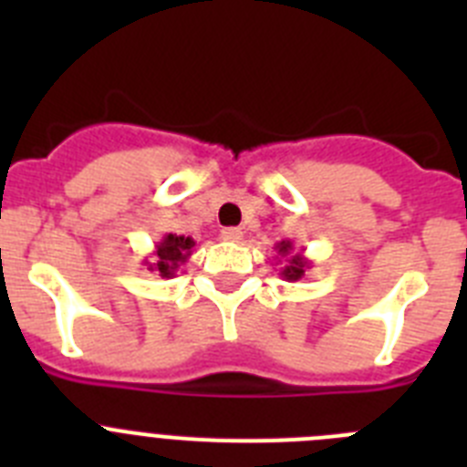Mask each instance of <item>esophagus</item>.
Wrapping results in <instances>:
<instances>
[{
	"mask_svg": "<svg viewBox=\"0 0 467 467\" xmlns=\"http://www.w3.org/2000/svg\"><path fill=\"white\" fill-rule=\"evenodd\" d=\"M243 238V231L238 226H226L222 229V241H229V243H238Z\"/></svg>",
	"mask_w": 467,
	"mask_h": 467,
	"instance_id": "34e87169",
	"label": "esophagus"
}]
</instances>
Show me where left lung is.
<instances>
[{
    "mask_svg": "<svg viewBox=\"0 0 467 467\" xmlns=\"http://www.w3.org/2000/svg\"><path fill=\"white\" fill-rule=\"evenodd\" d=\"M274 250L278 253V257H275V264H283V266H280V278L287 280V283L301 280V278H304V274H306V271L313 266L311 259L304 257V253H301V250L296 253L295 245H292V241L275 243Z\"/></svg>",
    "mask_w": 467,
    "mask_h": 467,
    "instance_id": "1",
    "label": "left lung"
}]
</instances>
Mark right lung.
Returning a JSON list of instances; mask_svg holds the SVG:
<instances>
[{
  "mask_svg": "<svg viewBox=\"0 0 467 467\" xmlns=\"http://www.w3.org/2000/svg\"><path fill=\"white\" fill-rule=\"evenodd\" d=\"M193 241L192 236H177V234H166L154 245V253L151 257L144 259V266L147 271H154L161 278H175V274L180 271L184 262L192 257L193 253Z\"/></svg>",
  "mask_w": 467,
  "mask_h": 467,
  "instance_id": "1",
  "label": "right lung"
}]
</instances>
